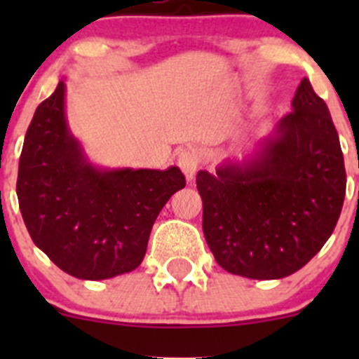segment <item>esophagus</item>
I'll return each mask as SVG.
<instances>
[{
	"mask_svg": "<svg viewBox=\"0 0 359 359\" xmlns=\"http://www.w3.org/2000/svg\"><path fill=\"white\" fill-rule=\"evenodd\" d=\"M177 163H179L180 170L186 173L187 180H193L194 179V173H196L198 165H200V158H198V153L191 147H186L179 153L177 156Z\"/></svg>",
	"mask_w": 359,
	"mask_h": 359,
	"instance_id": "obj_1",
	"label": "esophagus"
}]
</instances>
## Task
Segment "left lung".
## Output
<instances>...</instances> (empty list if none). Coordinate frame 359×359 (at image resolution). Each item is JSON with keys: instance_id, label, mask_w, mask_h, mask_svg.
Here are the masks:
<instances>
[{"instance_id": "obj_1", "label": "left lung", "mask_w": 359, "mask_h": 359, "mask_svg": "<svg viewBox=\"0 0 359 359\" xmlns=\"http://www.w3.org/2000/svg\"><path fill=\"white\" fill-rule=\"evenodd\" d=\"M292 106L255 161L198 172L203 233L227 273L252 280L290 276L335 229L346 168L330 111L307 78Z\"/></svg>"}]
</instances>
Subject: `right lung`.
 <instances>
[{
	"mask_svg": "<svg viewBox=\"0 0 359 359\" xmlns=\"http://www.w3.org/2000/svg\"><path fill=\"white\" fill-rule=\"evenodd\" d=\"M182 187L177 166H90L67 130L64 81L32 116L17 177L20 213L36 247L71 276L106 280L139 267L158 213Z\"/></svg>",
	"mask_w": 359,
	"mask_h": 359,
	"instance_id": "right-lung-1",
	"label": "right lung"
}]
</instances>
